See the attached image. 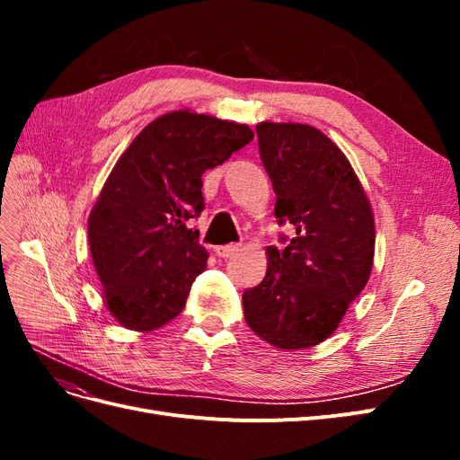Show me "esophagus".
Here are the masks:
<instances>
[{"mask_svg": "<svg viewBox=\"0 0 460 460\" xmlns=\"http://www.w3.org/2000/svg\"><path fill=\"white\" fill-rule=\"evenodd\" d=\"M235 252H240V245H235V243L217 245V247H215V253H217L220 259H228V257H232Z\"/></svg>", "mask_w": 460, "mask_h": 460, "instance_id": "34e87169", "label": "esophagus"}]
</instances>
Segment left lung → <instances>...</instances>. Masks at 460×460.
Here are the masks:
<instances>
[{
  "mask_svg": "<svg viewBox=\"0 0 460 460\" xmlns=\"http://www.w3.org/2000/svg\"><path fill=\"white\" fill-rule=\"evenodd\" d=\"M259 155L274 193L284 249L267 247L262 282L243 291V314L278 349H307L330 338L368 282L374 217L341 149L309 124H257Z\"/></svg>",
  "mask_w": 460,
  "mask_h": 460,
  "instance_id": "8db88e82",
  "label": "left lung"
}]
</instances>
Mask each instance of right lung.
<instances>
[{
	"label": "right lung",
	"mask_w": 460,
	"mask_h": 460,
	"mask_svg": "<svg viewBox=\"0 0 460 460\" xmlns=\"http://www.w3.org/2000/svg\"><path fill=\"white\" fill-rule=\"evenodd\" d=\"M253 140L245 124L172 111L134 137L97 198L88 240L109 313L151 332L182 313L207 267L199 232L203 172Z\"/></svg>",
	"instance_id": "right-lung-1"
}]
</instances>
